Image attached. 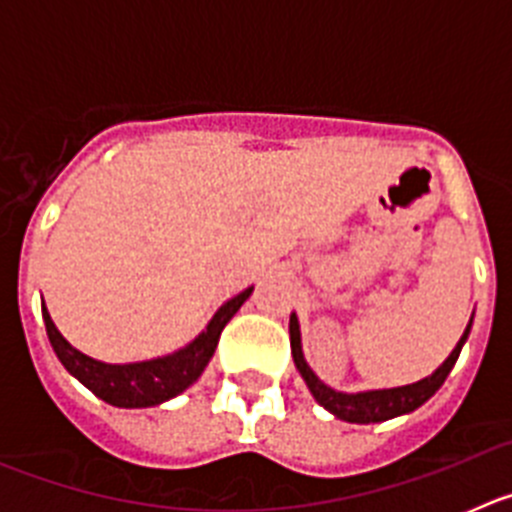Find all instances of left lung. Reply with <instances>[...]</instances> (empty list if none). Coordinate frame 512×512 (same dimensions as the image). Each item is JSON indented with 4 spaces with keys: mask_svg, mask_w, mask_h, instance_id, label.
<instances>
[{
    "mask_svg": "<svg viewBox=\"0 0 512 512\" xmlns=\"http://www.w3.org/2000/svg\"><path fill=\"white\" fill-rule=\"evenodd\" d=\"M469 328H472V320H469L464 336L459 338L456 348L451 351V356L438 366L431 377L420 379L415 384H405V387H392V390H369V392H336L330 390L328 384L320 382L315 377L310 366H307L305 356H302V341H300V323H297V315L292 312L289 315V343H292V359H295V366L300 369L302 379L310 387L312 397L323 405L328 413H333L336 418L346 420V423H382V420L397 418V415L413 413L415 408H420L425 400H431L438 392L449 372L454 369L456 359L461 354V346L467 343Z\"/></svg>",
    "mask_w": 512,
    "mask_h": 512,
    "instance_id": "8db88e82",
    "label": "left lung"
}]
</instances>
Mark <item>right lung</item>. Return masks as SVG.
Instances as JSON below:
<instances>
[{"mask_svg":"<svg viewBox=\"0 0 512 512\" xmlns=\"http://www.w3.org/2000/svg\"><path fill=\"white\" fill-rule=\"evenodd\" d=\"M251 292L253 287H248L243 289L241 295H235L233 300L225 302L212 315L207 328L192 343H187V346L169 356L138 361V364H104V361H97L92 356L76 351L58 333L45 305L43 320L45 330H48V341H51L61 364L66 366V372L74 374L99 400L110 402L115 408H151V405H161V402L171 400V397L182 395L189 384L200 379V374L205 372V366L210 364L212 354H215L220 333H223V328L235 312L241 310L243 302L251 297Z\"/></svg>","mask_w":512,"mask_h":512,"instance_id":"1","label":"right lung"}]
</instances>
